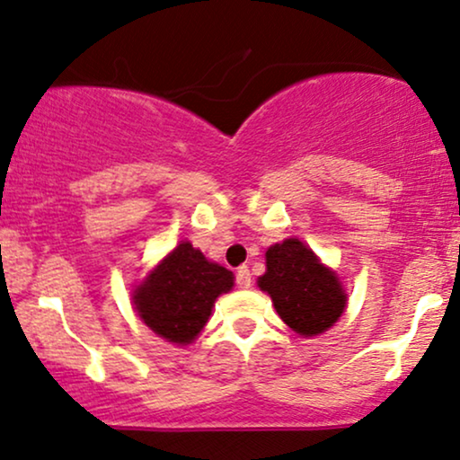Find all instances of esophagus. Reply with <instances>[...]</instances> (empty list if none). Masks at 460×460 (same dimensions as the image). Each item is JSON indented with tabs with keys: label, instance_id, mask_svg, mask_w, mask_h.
Returning <instances> with one entry per match:
<instances>
[{
	"label": "esophagus",
	"instance_id": "1",
	"mask_svg": "<svg viewBox=\"0 0 460 460\" xmlns=\"http://www.w3.org/2000/svg\"><path fill=\"white\" fill-rule=\"evenodd\" d=\"M235 282L240 288H250V282L252 280H250V270L246 265H242L240 270L235 271Z\"/></svg>",
	"mask_w": 460,
	"mask_h": 460
}]
</instances>
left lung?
<instances>
[{
	"label": "left lung",
	"instance_id": "1",
	"mask_svg": "<svg viewBox=\"0 0 460 460\" xmlns=\"http://www.w3.org/2000/svg\"><path fill=\"white\" fill-rule=\"evenodd\" d=\"M265 265L259 288L270 295L278 316L295 333L321 335L344 314L348 299L337 273L297 237L273 243L265 252Z\"/></svg>",
	"mask_w": 460,
	"mask_h": 460
}]
</instances>
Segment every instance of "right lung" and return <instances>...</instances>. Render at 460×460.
Here are the masks:
<instances>
[{
  "label": "right lung",
  "mask_w": 460,
  "mask_h": 460,
  "mask_svg": "<svg viewBox=\"0 0 460 460\" xmlns=\"http://www.w3.org/2000/svg\"><path fill=\"white\" fill-rule=\"evenodd\" d=\"M231 288L234 273L182 242L133 290V305L156 335L187 346L206 327L214 301Z\"/></svg>",
  "instance_id": "1"
}]
</instances>
